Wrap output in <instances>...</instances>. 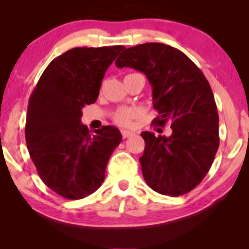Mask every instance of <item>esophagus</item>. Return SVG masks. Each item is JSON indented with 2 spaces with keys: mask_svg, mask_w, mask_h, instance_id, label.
I'll return each instance as SVG.
<instances>
[{
  "mask_svg": "<svg viewBox=\"0 0 249 249\" xmlns=\"http://www.w3.org/2000/svg\"><path fill=\"white\" fill-rule=\"evenodd\" d=\"M121 134H122V137H124V138H128V137H130V136L135 135V131H132V130H125V129H122Z\"/></svg>",
  "mask_w": 249,
  "mask_h": 249,
  "instance_id": "34e87169",
  "label": "esophagus"
}]
</instances>
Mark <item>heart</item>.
<instances>
[{
    "instance_id": "b5f03b06",
    "label": "heart",
    "mask_w": 249,
    "mask_h": 249,
    "mask_svg": "<svg viewBox=\"0 0 249 249\" xmlns=\"http://www.w3.org/2000/svg\"><path fill=\"white\" fill-rule=\"evenodd\" d=\"M138 117V111L136 108H122L114 114V121L119 124L129 125L132 119Z\"/></svg>"
}]
</instances>
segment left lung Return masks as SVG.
Returning <instances> with one entry per match:
<instances>
[{"label":"left lung","mask_w":249,"mask_h":249,"mask_svg":"<svg viewBox=\"0 0 249 249\" xmlns=\"http://www.w3.org/2000/svg\"><path fill=\"white\" fill-rule=\"evenodd\" d=\"M118 68L142 72L153 88L154 124L170 122L172 134L142 131V177L156 193L180 196L204 179L219 148V114L209 81L181 51L162 43L129 47L115 61Z\"/></svg>","instance_id":"left-lung-1"}]
</instances>
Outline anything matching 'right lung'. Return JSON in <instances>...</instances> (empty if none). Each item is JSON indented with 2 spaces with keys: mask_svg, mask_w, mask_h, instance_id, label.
<instances>
[{
  "mask_svg": "<svg viewBox=\"0 0 249 249\" xmlns=\"http://www.w3.org/2000/svg\"><path fill=\"white\" fill-rule=\"evenodd\" d=\"M124 47H76L51 62L30 95L26 142L45 185L68 199L84 198L104 181L122 135L113 125L90 134L83 108L95 103L107 68Z\"/></svg>",
  "mask_w": 249,
  "mask_h": 249,
  "instance_id": "obj_1",
  "label": "right lung"
}]
</instances>
